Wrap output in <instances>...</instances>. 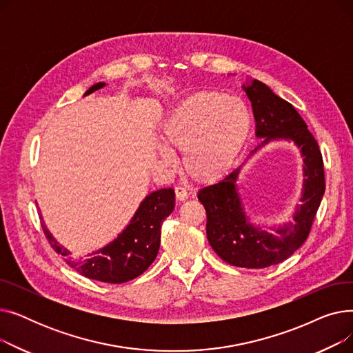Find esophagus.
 I'll list each match as a JSON object with an SVG mask.
<instances>
[{
	"label": "esophagus",
	"mask_w": 353,
	"mask_h": 353,
	"mask_svg": "<svg viewBox=\"0 0 353 353\" xmlns=\"http://www.w3.org/2000/svg\"><path fill=\"white\" fill-rule=\"evenodd\" d=\"M174 193H176V199H177L179 201H183V200L188 199V190L184 189V188H181V186L174 188Z\"/></svg>",
	"instance_id": "esophagus-1"
}]
</instances>
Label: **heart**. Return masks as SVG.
Listing matches in <instances>:
<instances>
[{
    "label": "heart",
    "instance_id": "1",
    "mask_svg": "<svg viewBox=\"0 0 353 353\" xmlns=\"http://www.w3.org/2000/svg\"><path fill=\"white\" fill-rule=\"evenodd\" d=\"M252 116L239 99L219 91H199L181 101L163 125V141L183 154V170L196 183L223 177L250 136ZM161 157L170 154L161 150Z\"/></svg>",
    "mask_w": 353,
    "mask_h": 353
}]
</instances>
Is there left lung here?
I'll use <instances>...</instances> for the list:
<instances>
[{
    "label": "left lung",
    "instance_id": "left-lung-1",
    "mask_svg": "<svg viewBox=\"0 0 353 353\" xmlns=\"http://www.w3.org/2000/svg\"><path fill=\"white\" fill-rule=\"evenodd\" d=\"M243 88L252 101L256 136L265 139L259 147L270 140L283 139L292 140L301 148L305 163L302 205L296 209L293 221L276 229L274 233L253 226L245 214L236 186L242 165L223 180L201 189L197 197L206 209V233L213 250L229 265L263 269L286 261L307 239L325 193L323 159L316 140L290 103L276 96L259 80Z\"/></svg>",
    "mask_w": 353,
    "mask_h": 353
}]
</instances>
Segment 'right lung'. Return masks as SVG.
<instances>
[{"instance_id":"add662e5","label":"right lung","mask_w":353,"mask_h":353,"mask_svg":"<svg viewBox=\"0 0 353 353\" xmlns=\"http://www.w3.org/2000/svg\"><path fill=\"white\" fill-rule=\"evenodd\" d=\"M104 83L91 85L85 94H91L96 90L104 87ZM174 209V190L160 189L153 192L140 203L128 226L119 234L113 242L103 249L92 252L84 261H71L70 252L57 243L43 217L41 226L51 248L61 254L70 268L92 281L105 283H124L133 281L150 266L159 253L160 234L163 220L170 216Z\"/></svg>"}]
</instances>
